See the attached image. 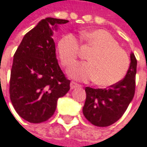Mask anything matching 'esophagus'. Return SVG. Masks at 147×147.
Instances as JSON below:
<instances>
[{
	"label": "esophagus",
	"mask_w": 147,
	"mask_h": 147,
	"mask_svg": "<svg viewBox=\"0 0 147 147\" xmlns=\"http://www.w3.org/2000/svg\"><path fill=\"white\" fill-rule=\"evenodd\" d=\"M78 87H80V85L75 82H70V89L73 90V89H75V88H78Z\"/></svg>",
	"instance_id": "esophagus-1"
}]
</instances>
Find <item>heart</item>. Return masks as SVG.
Wrapping results in <instances>:
<instances>
[{"mask_svg": "<svg viewBox=\"0 0 147 147\" xmlns=\"http://www.w3.org/2000/svg\"><path fill=\"white\" fill-rule=\"evenodd\" d=\"M80 38L85 46L93 51L87 57L89 63H78L69 70L70 77L81 81L95 80L102 87L123 79L129 68V57L108 31L95 29L84 32ZM79 52V43L75 36L66 34L59 39L57 54L63 66L70 67L77 61Z\"/></svg>", "mask_w": 147, "mask_h": 147, "instance_id": "b5f03b06", "label": "heart"}]
</instances>
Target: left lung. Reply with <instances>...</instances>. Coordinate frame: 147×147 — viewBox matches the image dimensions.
<instances>
[{
	"label": "left lung",
	"mask_w": 147,
	"mask_h": 147,
	"mask_svg": "<svg viewBox=\"0 0 147 147\" xmlns=\"http://www.w3.org/2000/svg\"><path fill=\"white\" fill-rule=\"evenodd\" d=\"M130 66L125 78L108 89L85 88L86 101L83 108L85 118L97 127H109L125 113L135 92L137 60L130 54Z\"/></svg>",
	"instance_id": "1"
}]
</instances>
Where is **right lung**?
<instances>
[{
	"label": "right lung",
	"instance_id": "1",
	"mask_svg": "<svg viewBox=\"0 0 147 147\" xmlns=\"http://www.w3.org/2000/svg\"><path fill=\"white\" fill-rule=\"evenodd\" d=\"M67 20L45 18L24 36L11 69L9 94L17 114L31 123L51 118L57 99L69 90L56 57L53 30Z\"/></svg>",
	"mask_w": 147,
	"mask_h": 147
}]
</instances>
